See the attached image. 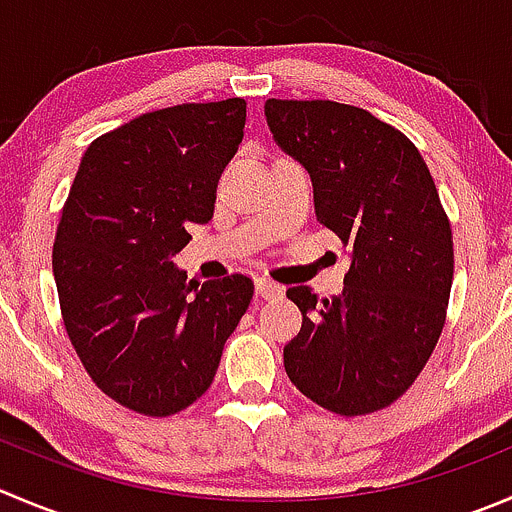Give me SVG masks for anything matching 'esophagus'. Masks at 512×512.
Here are the masks:
<instances>
[{
	"label": "esophagus",
	"instance_id": "1",
	"mask_svg": "<svg viewBox=\"0 0 512 512\" xmlns=\"http://www.w3.org/2000/svg\"><path fill=\"white\" fill-rule=\"evenodd\" d=\"M255 292L260 297H277V295H282V287L277 285V282H272V280H267V277H257L255 280Z\"/></svg>",
	"mask_w": 512,
	"mask_h": 512
}]
</instances>
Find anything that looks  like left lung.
<instances>
[{"mask_svg": "<svg viewBox=\"0 0 512 512\" xmlns=\"http://www.w3.org/2000/svg\"><path fill=\"white\" fill-rule=\"evenodd\" d=\"M265 117L310 175L317 222L352 247L340 295L287 290L302 312L287 377L330 413L388 408L435 350L453 285V232L428 165L403 132L350 104L267 99Z\"/></svg>", "mask_w": 512, "mask_h": 512, "instance_id": "obj_1", "label": "left lung"}]
</instances>
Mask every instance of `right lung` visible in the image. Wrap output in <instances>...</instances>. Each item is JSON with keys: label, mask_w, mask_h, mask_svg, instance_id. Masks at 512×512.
I'll list each match as a JSON object with an SVG mask.
<instances>
[{"label": "right lung", "mask_w": 512, "mask_h": 512, "mask_svg": "<svg viewBox=\"0 0 512 512\" xmlns=\"http://www.w3.org/2000/svg\"><path fill=\"white\" fill-rule=\"evenodd\" d=\"M245 99L177 104L97 137L79 162L52 252L64 327L104 395L165 418L215 380L252 300L250 277L195 282L172 262L207 225L242 142Z\"/></svg>", "instance_id": "right-lung-1"}]
</instances>
